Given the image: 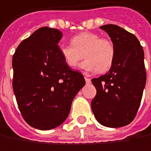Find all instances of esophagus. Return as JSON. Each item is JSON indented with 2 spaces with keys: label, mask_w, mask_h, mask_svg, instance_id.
I'll use <instances>...</instances> for the list:
<instances>
[{
  "label": "esophagus",
  "mask_w": 151,
  "mask_h": 151,
  "mask_svg": "<svg viewBox=\"0 0 151 151\" xmlns=\"http://www.w3.org/2000/svg\"><path fill=\"white\" fill-rule=\"evenodd\" d=\"M84 79H85V82H86L87 83H91V79H90V78H88L87 76H85V77H84Z\"/></svg>",
  "instance_id": "esophagus-1"
}]
</instances>
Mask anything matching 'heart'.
Returning a JSON list of instances; mask_svg holds the SVG:
<instances>
[{"label":"heart","mask_w":151,"mask_h":151,"mask_svg":"<svg viewBox=\"0 0 151 151\" xmlns=\"http://www.w3.org/2000/svg\"><path fill=\"white\" fill-rule=\"evenodd\" d=\"M71 45H62L60 48V56L65 64L75 68L81 59L86 60L81 68L87 71L105 72L113 63L115 48L113 42L108 38H101L94 32H82L70 39Z\"/></svg>","instance_id":"heart-1"}]
</instances>
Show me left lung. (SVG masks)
<instances>
[{"instance_id":"left-lung-1","label":"left lung","mask_w":151,"mask_h":151,"mask_svg":"<svg viewBox=\"0 0 151 151\" xmlns=\"http://www.w3.org/2000/svg\"><path fill=\"white\" fill-rule=\"evenodd\" d=\"M100 29L108 33L115 48L110 70L91 80L97 94L91 109L97 120L108 127L128 125L139 109L146 83L144 52L137 38L114 24Z\"/></svg>"}]
</instances>
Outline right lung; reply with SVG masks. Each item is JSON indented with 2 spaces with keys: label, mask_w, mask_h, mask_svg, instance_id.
I'll return each mask as SVG.
<instances>
[{
  "label": "right lung",
  "mask_w": 151,
  "mask_h": 151,
  "mask_svg": "<svg viewBox=\"0 0 151 151\" xmlns=\"http://www.w3.org/2000/svg\"><path fill=\"white\" fill-rule=\"evenodd\" d=\"M62 33L42 27L17 46L12 59L13 91L24 120L40 130L52 129L68 118L82 73L63 61L58 43Z\"/></svg>",
  "instance_id": "right-lung-1"
}]
</instances>
